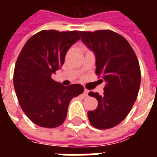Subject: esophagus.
I'll use <instances>...</instances> for the list:
<instances>
[{
    "mask_svg": "<svg viewBox=\"0 0 157 157\" xmlns=\"http://www.w3.org/2000/svg\"><path fill=\"white\" fill-rule=\"evenodd\" d=\"M88 92H89L88 90H87V89H85V90H84V92H83V93H84V96L87 97V96H88Z\"/></svg>",
    "mask_w": 157,
    "mask_h": 157,
    "instance_id": "esophagus-1",
    "label": "esophagus"
}]
</instances>
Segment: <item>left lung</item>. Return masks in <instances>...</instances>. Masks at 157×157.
<instances>
[{"label": "left lung", "instance_id": "1", "mask_svg": "<svg viewBox=\"0 0 157 157\" xmlns=\"http://www.w3.org/2000/svg\"><path fill=\"white\" fill-rule=\"evenodd\" d=\"M79 33L95 55L96 74L105 82L103 94L88 93L98 102L95 110L87 113L89 121L97 128H113L126 118L137 98L141 80L138 59L128 42L116 33Z\"/></svg>", "mask_w": 157, "mask_h": 157}]
</instances>
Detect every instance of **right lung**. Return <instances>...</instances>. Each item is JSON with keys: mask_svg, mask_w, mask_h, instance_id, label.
I'll return each instance as SVG.
<instances>
[{"mask_svg": "<svg viewBox=\"0 0 157 157\" xmlns=\"http://www.w3.org/2000/svg\"><path fill=\"white\" fill-rule=\"evenodd\" d=\"M79 39L77 31L43 30L23 46L16 62L13 84L21 108L35 124L44 128L62 124L71 100L84 91L80 84L65 86L51 78Z\"/></svg>", "mask_w": 157, "mask_h": 157, "instance_id": "right-lung-1", "label": "right lung"}]
</instances>
